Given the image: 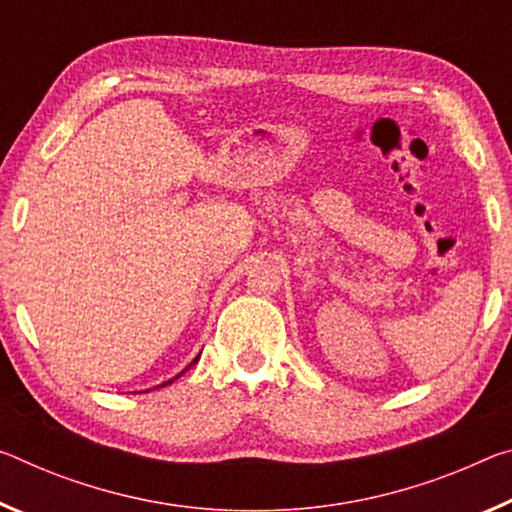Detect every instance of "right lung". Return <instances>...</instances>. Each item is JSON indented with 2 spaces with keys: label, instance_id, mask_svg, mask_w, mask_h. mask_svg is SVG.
Masks as SVG:
<instances>
[{
  "label": "right lung",
  "instance_id": "obj_1",
  "mask_svg": "<svg viewBox=\"0 0 512 512\" xmlns=\"http://www.w3.org/2000/svg\"><path fill=\"white\" fill-rule=\"evenodd\" d=\"M198 358H200V355H198ZM198 358H196V360H193V362H191V364H189V367H186V369H184V371H189V369H191V367H193V364H196V362H198ZM184 371H180V373H177V376H175V378H170V380H166V383H164V385H157V387H166V385H170V383H173V380H177V378H180V376H182V373H184Z\"/></svg>",
  "mask_w": 512,
  "mask_h": 512
}]
</instances>
